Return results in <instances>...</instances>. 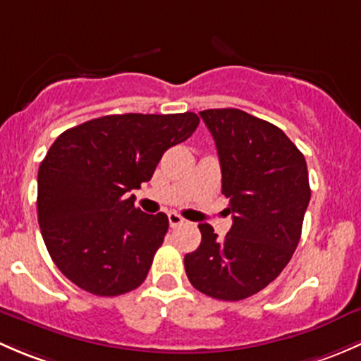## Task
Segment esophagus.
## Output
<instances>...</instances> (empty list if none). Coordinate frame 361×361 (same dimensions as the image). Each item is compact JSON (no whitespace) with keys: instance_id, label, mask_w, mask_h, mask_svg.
Masks as SVG:
<instances>
[{"instance_id":"1","label":"esophagus","mask_w":361,"mask_h":361,"mask_svg":"<svg viewBox=\"0 0 361 361\" xmlns=\"http://www.w3.org/2000/svg\"><path fill=\"white\" fill-rule=\"evenodd\" d=\"M169 222H170V228H177V226L184 224V219H182L179 214H176V212H170Z\"/></svg>"}]
</instances>
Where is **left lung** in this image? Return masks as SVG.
Listing matches in <instances>:
<instances>
[{
	"instance_id": "1",
	"label": "left lung",
	"mask_w": 361,
	"mask_h": 361,
	"mask_svg": "<svg viewBox=\"0 0 361 361\" xmlns=\"http://www.w3.org/2000/svg\"><path fill=\"white\" fill-rule=\"evenodd\" d=\"M200 116L217 146L233 226L221 240L200 224L202 243L184 257L185 273L205 295L241 300L267 287L295 252L311 198L307 165L269 121L233 107Z\"/></svg>"
}]
</instances>
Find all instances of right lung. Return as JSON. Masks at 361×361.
<instances>
[{"label": "right lung", "instance_id": "add662e5", "mask_svg": "<svg viewBox=\"0 0 361 361\" xmlns=\"http://www.w3.org/2000/svg\"><path fill=\"white\" fill-rule=\"evenodd\" d=\"M200 118L109 114L66 130L38 170V222L51 261L100 297L139 287L169 231L128 196L151 180L163 153L192 135Z\"/></svg>", "mask_w": 361, "mask_h": 361}]
</instances>
